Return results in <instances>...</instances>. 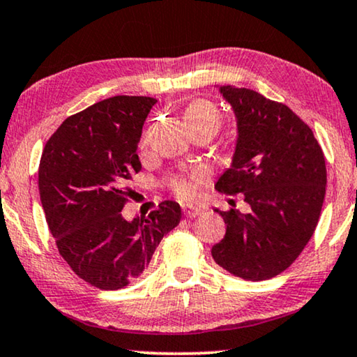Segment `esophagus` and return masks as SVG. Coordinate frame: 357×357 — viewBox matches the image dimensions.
Returning a JSON list of instances; mask_svg holds the SVG:
<instances>
[{"mask_svg": "<svg viewBox=\"0 0 357 357\" xmlns=\"http://www.w3.org/2000/svg\"><path fill=\"white\" fill-rule=\"evenodd\" d=\"M183 213H184L188 218H195V217H199L200 213H202V208H200V207H194V205H184V207H183Z\"/></svg>", "mask_w": 357, "mask_h": 357, "instance_id": "esophagus-1", "label": "esophagus"}]
</instances>
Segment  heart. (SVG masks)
Returning a JSON list of instances; mask_svg holds the SVG:
<instances>
[{
  "label": "heart",
  "mask_w": 357,
  "mask_h": 357,
  "mask_svg": "<svg viewBox=\"0 0 357 357\" xmlns=\"http://www.w3.org/2000/svg\"><path fill=\"white\" fill-rule=\"evenodd\" d=\"M184 119L190 130L199 128L218 129L222 124V114H220L218 108L207 100H195V102L189 103L184 109ZM200 178H202L200 173L174 174L172 176V188L179 197H192L195 194V183H199Z\"/></svg>",
  "instance_id": "heart-1"
}]
</instances>
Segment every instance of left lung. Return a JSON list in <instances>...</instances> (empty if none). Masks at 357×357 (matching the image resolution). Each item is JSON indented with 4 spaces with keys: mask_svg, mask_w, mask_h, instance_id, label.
I'll return each instance as SVG.
<instances>
[{
    "mask_svg": "<svg viewBox=\"0 0 357 357\" xmlns=\"http://www.w3.org/2000/svg\"><path fill=\"white\" fill-rule=\"evenodd\" d=\"M238 118L231 168L215 188L243 194L250 212L215 210L227 234L212 257L234 277L260 281L284 272L303 252L322 212L327 168L312 129L286 105L250 89L222 87Z\"/></svg>",
    "mask_w": 357,
    "mask_h": 357,
    "instance_id": "obj_1",
    "label": "left lung"
}]
</instances>
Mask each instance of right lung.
Masks as SVG:
<instances>
[{
    "label": "right lung",
    "instance_id": "right-lung-1",
    "mask_svg": "<svg viewBox=\"0 0 357 357\" xmlns=\"http://www.w3.org/2000/svg\"><path fill=\"white\" fill-rule=\"evenodd\" d=\"M155 103L129 95L102 100L64 119L40 158V200L59 255L98 289H119L144 277L160 241L181 220L174 200L149 217L123 218L135 195L129 181L142 168L139 139Z\"/></svg>",
    "mask_w": 357,
    "mask_h": 357
}]
</instances>
